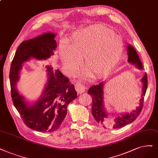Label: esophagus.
<instances>
[{"mask_svg": "<svg viewBox=\"0 0 158 158\" xmlns=\"http://www.w3.org/2000/svg\"><path fill=\"white\" fill-rule=\"evenodd\" d=\"M75 90H77L78 94H82L83 92H85L86 89V86H85V85L82 84L81 83H77L75 84Z\"/></svg>", "mask_w": 158, "mask_h": 158, "instance_id": "1", "label": "esophagus"}]
</instances>
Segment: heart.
Here are the masks:
<instances>
[{
    "label": "heart",
    "mask_w": 158,
    "mask_h": 158,
    "mask_svg": "<svg viewBox=\"0 0 158 158\" xmlns=\"http://www.w3.org/2000/svg\"><path fill=\"white\" fill-rule=\"evenodd\" d=\"M60 55L66 67L75 72L81 66L78 58L84 56L86 66L99 75L107 72L116 64L123 50L121 38L102 26L76 34Z\"/></svg>",
    "instance_id": "obj_1"
}]
</instances>
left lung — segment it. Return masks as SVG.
<instances>
[{"mask_svg":"<svg viewBox=\"0 0 158 158\" xmlns=\"http://www.w3.org/2000/svg\"><path fill=\"white\" fill-rule=\"evenodd\" d=\"M127 62L135 64L139 69H142V63L139 59V57L136 51L132 46H127ZM141 81L143 83L141 94L142 98L140 100L139 107H137L135 110H133L130 114L127 113L126 114H122L121 116H118V117L115 119V122L113 124H112L111 122H109L110 121H109L107 119L108 115L103 105V82H101L96 85L92 86L89 89L88 93L89 94L92 96V113L98 123L103 125L104 127H111L113 129H117V128H120L129 124L131 122L135 120L138 117L140 113H141L143 107L144 96H145L148 86V79L147 73L144 74V77L141 79Z\"/></svg>","mask_w":158,"mask_h":158,"instance_id":"obj_1","label":"left lung"}]
</instances>
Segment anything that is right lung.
Masks as SVG:
<instances>
[{
  "label": "right lung",
  "instance_id": "1",
  "mask_svg": "<svg viewBox=\"0 0 158 158\" xmlns=\"http://www.w3.org/2000/svg\"><path fill=\"white\" fill-rule=\"evenodd\" d=\"M55 35L48 32L24 41L17 48L10 71L11 96L14 105L25 124L31 129L42 132H52L59 128L67 114L68 105L77 98L74 85L59 71L53 72L51 66H45L48 82L42 98L28 106L16 89L22 64L31 57L46 60L53 55L56 48Z\"/></svg>",
  "mask_w": 158,
  "mask_h": 158
}]
</instances>
